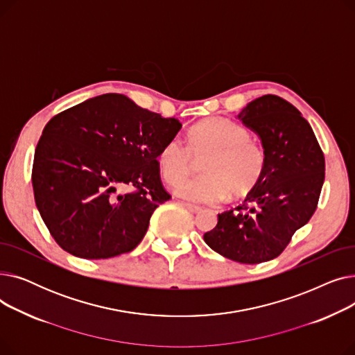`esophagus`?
Instances as JSON below:
<instances>
[{"label":"esophagus","mask_w":355,"mask_h":355,"mask_svg":"<svg viewBox=\"0 0 355 355\" xmlns=\"http://www.w3.org/2000/svg\"><path fill=\"white\" fill-rule=\"evenodd\" d=\"M184 207L191 213H200V210H201L198 206H194V204H190V202H184Z\"/></svg>","instance_id":"esophagus-1"}]
</instances>
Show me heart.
I'll return each instance as SVG.
<instances>
[{
	"label": "heart",
	"mask_w": 355,
	"mask_h": 355,
	"mask_svg": "<svg viewBox=\"0 0 355 355\" xmlns=\"http://www.w3.org/2000/svg\"><path fill=\"white\" fill-rule=\"evenodd\" d=\"M248 129L225 118H210L193 126L189 146L178 137L168 139L158 153L164 180L180 184L201 159L202 175L182 182L177 196L200 204H216L229 193L233 197L248 194L265 170V153L249 139Z\"/></svg>",
	"instance_id": "obj_1"
}]
</instances>
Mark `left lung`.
Listing matches in <instances>:
<instances>
[{
	"label": "left lung",
	"instance_id": "obj_1",
	"mask_svg": "<svg viewBox=\"0 0 355 355\" xmlns=\"http://www.w3.org/2000/svg\"><path fill=\"white\" fill-rule=\"evenodd\" d=\"M259 137L265 170L245 201L217 216L204 241L239 263H262L281 254L316 210L325 159L302 114L285 99L265 95L236 116Z\"/></svg>",
	"mask_w": 355,
	"mask_h": 355
}]
</instances>
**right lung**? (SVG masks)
Masks as SVG:
<instances>
[{"mask_svg":"<svg viewBox=\"0 0 355 355\" xmlns=\"http://www.w3.org/2000/svg\"><path fill=\"white\" fill-rule=\"evenodd\" d=\"M174 118L119 93L87 99L44 126L33 164L37 210L58 245L82 259L134 250L170 200L158 153L181 129ZM134 188L130 193H121Z\"/></svg>","mask_w":355,"mask_h":355,"instance_id":"add662e5","label":"right lung"}]
</instances>
